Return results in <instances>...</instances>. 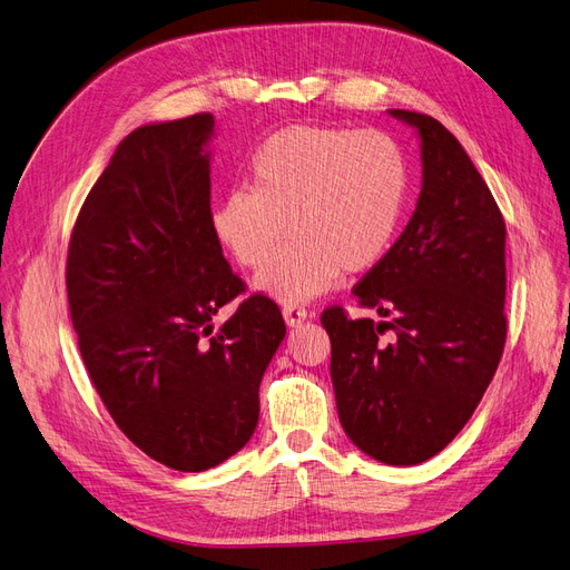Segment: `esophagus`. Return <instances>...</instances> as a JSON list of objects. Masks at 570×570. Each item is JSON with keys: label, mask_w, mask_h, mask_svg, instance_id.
<instances>
[{"label": "esophagus", "mask_w": 570, "mask_h": 570, "mask_svg": "<svg viewBox=\"0 0 570 570\" xmlns=\"http://www.w3.org/2000/svg\"><path fill=\"white\" fill-rule=\"evenodd\" d=\"M283 318H285V323L289 327H297V325H302L306 321V308H302V306H285L283 308Z\"/></svg>", "instance_id": "esophagus-1"}]
</instances>
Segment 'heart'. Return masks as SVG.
Returning a JSON list of instances; mask_svg holds the SVG:
<instances>
[{
    "label": "heart",
    "mask_w": 570,
    "mask_h": 570,
    "mask_svg": "<svg viewBox=\"0 0 570 570\" xmlns=\"http://www.w3.org/2000/svg\"><path fill=\"white\" fill-rule=\"evenodd\" d=\"M249 174L252 184L214 203L209 222L222 247L249 271L264 268L292 235L254 283L276 302H308L342 271L372 268L399 230L407 165L384 131L289 127L257 150Z\"/></svg>",
    "instance_id": "1"
}]
</instances>
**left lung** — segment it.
<instances>
[{"label":"left lung","instance_id":"1","mask_svg":"<svg viewBox=\"0 0 570 570\" xmlns=\"http://www.w3.org/2000/svg\"><path fill=\"white\" fill-rule=\"evenodd\" d=\"M420 139L422 190L384 257L353 287L382 321L323 311L340 422L372 460L412 466L453 441L507 340V228L483 176L439 120L389 110Z\"/></svg>","mask_w":570,"mask_h":570}]
</instances>
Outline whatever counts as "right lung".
<instances>
[{
    "label": "right lung",
    "instance_id": "right-lung-1",
    "mask_svg": "<svg viewBox=\"0 0 570 570\" xmlns=\"http://www.w3.org/2000/svg\"><path fill=\"white\" fill-rule=\"evenodd\" d=\"M214 117L150 122L115 148L68 247V304L89 377L115 424L179 472L252 439L259 384L285 340L281 308L245 289L209 222Z\"/></svg>",
    "mask_w": 570,
    "mask_h": 570
}]
</instances>
